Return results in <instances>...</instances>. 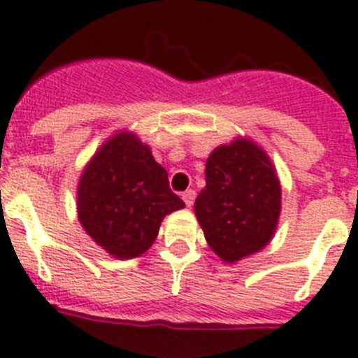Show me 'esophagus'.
Wrapping results in <instances>:
<instances>
[{"label": "esophagus", "mask_w": 358, "mask_h": 358, "mask_svg": "<svg viewBox=\"0 0 358 358\" xmlns=\"http://www.w3.org/2000/svg\"><path fill=\"white\" fill-rule=\"evenodd\" d=\"M182 199H183V201H185L187 207H192V203H194V199H196V192L192 191V189H189V191L183 192Z\"/></svg>", "instance_id": "obj_1"}]
</instances>
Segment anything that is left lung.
Segmentation results:
<instances>
[{"instance_id": "left-lung-1", "label": "left lung", "mask_w": 358, "mask_h": 358, "mask_svg": "<svg viewBox=\"0 0 358 358\" xmlns=\"http://www.w3.org/2000/svg\"><path fill=\"white\" fill-rule=\"evenodd\" d=\"M205 182L194 212L214 253L231 264L262 250L275 235L282 208L280 180L266 151L250 139L215 148Z\"/></svg>"}]
</instances>
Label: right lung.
I'll return each instance as SVG.
<instances>
[{
  "mask_svg": "<svg viewBox=\"0 0 358 358\" xmlns=\"http://www.w3.org/2000/svg\"><path fill=\"white\" fill-rule=\"evenodd\" d=\"M78 219L115 259H134L155 243L162 219L183 208L148 144L117 131L87 164L78 183Z\"/></svg>",
  "mask_w": 358,
  "mask_h": 358,
  "instance_id": "obj_1",
  "label": "right lung"
}]
</instances>
